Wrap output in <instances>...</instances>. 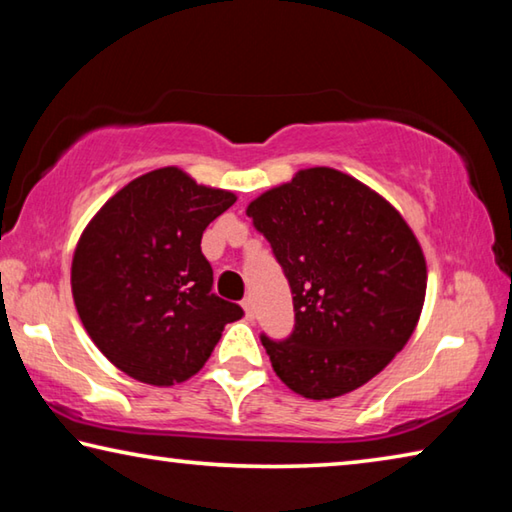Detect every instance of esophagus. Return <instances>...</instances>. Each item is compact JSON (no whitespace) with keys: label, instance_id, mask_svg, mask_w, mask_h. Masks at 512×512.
Wrapping results in <instances>:
<instances>
[{"label":"esophagus","instance_id":"1","mask_svg":"<svg viewBox=\"0 0 512 512\" xmlns=\"http://www.w3.org/2000/svg\"><path fill=\"white\" fill-rule=\"evenodd\" d=\"M241 307H244V314H246V318L248 320H253L255 318V309H253V298H244L241 300Z\"/></svg>","mask_w":512,"mask_h":512}]
</instances>
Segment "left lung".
Here are the masks:
<instances>
[{"instance_id": "1", "label": "left lung", "mask_w": 512, "mask_h": 512, "mask_svg": "<svg viewBox=\"0 0 512 512\" xmlns=\"http://www.w3.org/2000/svg\"><path fill=\"white\" fill-rule=\"evenodd\" d=\"M246 212L293 296V332L259 336L275 375L329 400L384 370L411 339L427 291L422 248L400 212L327 167L298 171Z\"/></svg>"}]
</instances>
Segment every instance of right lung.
<instances>
[{
    "instance_id": "1",
    "label": "right lung",
    "mask_w": 512,
    "mask_h": 512,
    "mask_svg": "<svg viewBox=\"0 0 512 512\" xmlns=\"http://www.w3.org/2000/svg\"><path fill=\"white\" fill-rule=\"evenodd\" d=\"M237 201L176 167L135 178L83 230L72 293L83 327L128 377L173 386L196 375L225 323L244 316L212 291L201 239Z\"/></svg>"
}]
</instances>
